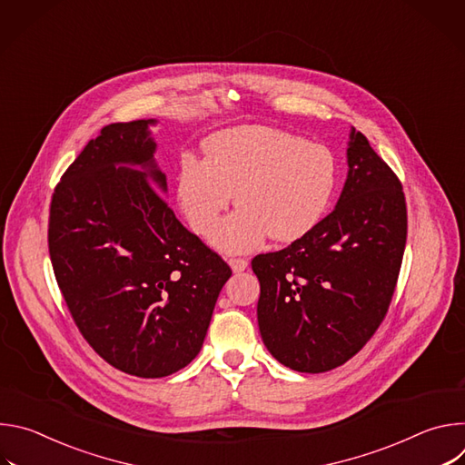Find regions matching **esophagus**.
<instances>
[{"mask_svg":"<svg viewBox=\"0 0 465 465\" xmlns=\"http://www.w3.org/2000/svg\"><path fill=\"white\" fill-rule=\"evenodd\" d=\"M228 264H230V269H232L235 274H239V272H242V271L248 269V261H246V259H241V257H232V259L228 261Z\"/></svg>","mask_w":465,"mask_h":465,"instance_id":"esophagus-1","label":"esophagus"}]
</instances>
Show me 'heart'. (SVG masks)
I'll list each match as a JSON object with an SVG mask.
<instances>
[{
  "label": "heart",
  "mask_w": 465,
  "mask_h": 465,
  "mask_svg": "<svg viewBox=\"0 0 465 465\" xmlns=\"http://www.w3.org/2000/svg\"><path fill=\"white\" fill-rule=\"evenodd\" d=\"M206 160L183 154L176 203L187 224L208 235L233 201L239 208L212 233L224 253L259 248L269 235L291 242L309 233L337 187V160L325 145L271 126H237L206 142Z\"/></svg>",
  "instance_id": "obj_1"
}]
</instances>
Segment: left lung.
Here are the masks:
<instances>
[{
    "instance_id": "1",
    "label": "left lung",
    "mask_w": 465,
    "mask_h": 465,
    "mask_svg": "<svg viewBox=\"0 0 465 465\" xmlns=\"http://www.w3.org/2000/svg\"><path fill=\"white\" fill-rule=\"evenodd\" d=\"M346 158L335 210L287 248L252 259L262 344L303 373L344 364L371 339L407 242L401 182L353 126Z\"/></svg>"
}]
</instances>
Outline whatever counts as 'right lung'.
I'll return each instance as SVG.
<instances>
[{
  "label": "right lung",
  "mask_w": 465,
  "mask_h": 465,
  "mask_svg": "<svg viewBox=\"0 0 465 465\" xmlns=\"http://www.w3.org/2000/svg\"><path fill=\"white\" fill-rule=\"evenodd\" d=\"M156 119L101 128L54 189L49 255L88 344L114 368L171 375L203 348L228 264L162 194Z\"/></svg>",
  "instance_id": "right-lung-1"
}]
</instances>
